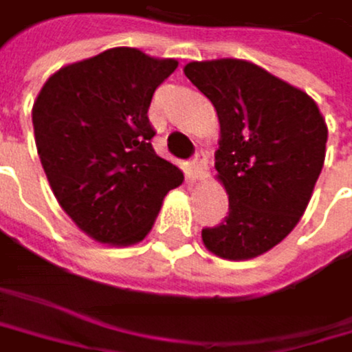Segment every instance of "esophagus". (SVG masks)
<instances>
[{
  "label": "esophagus",
  "instance_id": "34e87169",
  "mask_svg": "<svg viewBox=\"0 0 352 352\" xmlns=\"http://www.w3.org/2000/svg\"><path fill=\"white\" fill-rule=\"evenodd\" d=\"M205 173H207V154L205 152H198L190 164V170H188V179L190 182H198L205 177Z\"/></svg>",
  "mask_w": 352,
  "mask_h": 352
}]
</instances>
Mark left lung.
<instances>
[{"label":"left lung","mask_w":352,"mask_h":352,"mask_svg":"<svg viewBox=\"0 0 352 352\" xmlns=\"http://www.w3.org/2000/svg\"><path fill=\"white\" fill-rule=\"evenodd\" d=\"M184 74L217 111L215 177L228 194V217L202 230V243L223 260L258 258L308 207L325 162V118L304 90L249 60H192Z\"/></svg>","instance_id":"8db88e82"}]
</instances>
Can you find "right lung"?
Segmentation results:
<instances>
[{"label":"right lung","mask_w":352,"mask_h":352,"mask_svg":"<svg viewBox=\"0 0 352 352\" xmlns=\"http://www.w3.org/2000/svg\"><path fill=\"white\" fill-rule=\"evenodd\" d=\"M175 58L109 48L52 74L33 103L37 154L60 209L103 245L143 241L184 173L160 158L147 118Z\"/></svg>","instance_id":"obj_1"}]
</instances>
